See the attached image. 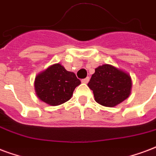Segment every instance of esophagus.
Returning a JSON list of instances; mask_svg holds the SVG:
<instances>
[{"mask_svg": "<svg viewBox=\"0 0 156 156\" xmlns=\"http://www.w3.org/2000/svg\"><path fill=\"white\" fill-rule=\"evenodd\" d=\"M89 80H90V77L88 76V77H86L85 79H83L82 80H81V82L85 83V84H87V83L89 82Z\"/></svg>", "mask_w": 156, "mask_h": 156, "instance_id": "34e87169", "label": "esophagus"}]
</instances>
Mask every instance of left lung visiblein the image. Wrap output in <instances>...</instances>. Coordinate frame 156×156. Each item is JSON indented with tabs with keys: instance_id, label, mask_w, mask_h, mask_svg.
Here are the masks:
<instances>
[{
	"instance_id": "1",
	"label": "left lung",
	"mask_w": 156,
	"mask_h": 156,
	"mask_svg": "<svg viewBox=\"0 0 156 156\" xmlns=\"http://www.w3.org/2000/svg\"><path fill=\"white\" fill-rule=\"evenodd\" d=\"M132 85L129 74L109 64L98 66L88 83V86L93 90L94 100L109 108L115 107L127 99Z\"/></svg>"
}]
</instances>
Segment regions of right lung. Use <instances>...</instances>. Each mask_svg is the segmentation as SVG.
<instances>
[{"mask_svg":"<svg viewBox=\"0 0 156 156\" xmlns=\"http://www.w3.org/2000/svg\"><path fill=\"white\" fill-rule=\"evenodd\" d=\"M80 84L76 74L66 71L60 63L48 66L35 77L34 90L41 101L57 106L68 101Z\"/></svg>","mask_w":156,"mask_h":156,"instance_id":"right-lung-1","label":"right lung"}]
</instances>
